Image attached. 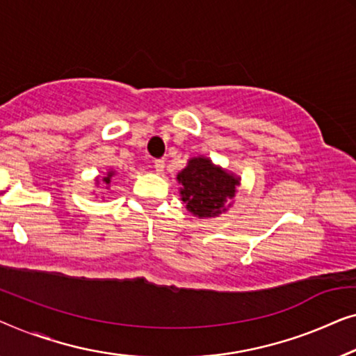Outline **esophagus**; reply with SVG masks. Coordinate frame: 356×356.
<instances>
[{
	"label": "esophagus",
	"instance_id": "1",
	"mask_svg": "<svg viewBox=\"0 0 356 356\" xmlns=\"http://www.w3.org/2000/svg\"><path fill=\"white\" fill-rule=\"evenodd\" d=\"M164 168H166V163L163 161V159H158V161H154V169H156V172H164Z\"/></svg>",
	"mask_w": 356,
	"mask_h": 356
}]
</instances>
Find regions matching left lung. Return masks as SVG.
Returning <instances> with one entry per match:
<instances>
[{"mask_svg": "<svg viewBox=\"0 0 356 356\" xmlns=\"http://www.w3.org/2000/svg\"><path fill=\"white\" fill-rule=\"evenodd\" d=\"M180 200L198 219L218 218L232 207L240 176L214 164L208 156H193L177 174Z\"/></svg>", "mask_w": 356, "mask_h": 356, "instance_id": "8db88e82", "label": "left lung"}]
</instances>
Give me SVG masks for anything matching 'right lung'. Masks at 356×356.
Segmentation results:
<instances>
[{
    "instance_id": "1",
    "label": "right lung",
    "mask_w": 356,
    "mask_h": 356,
    "mask_svg": "<svg viewBox=\"0 0 356 356\" xmlns=\"http://www.w3.org/2000/svg\"><path fill=\"white\" fill-rule=\"evenodd\" d=\"M114 176H118V172L114 171V169H109V171H106L103 174V176H98L97 179H95V185H106V188H109V185H111V180Z\"/></svg>"
}]
</instances>
